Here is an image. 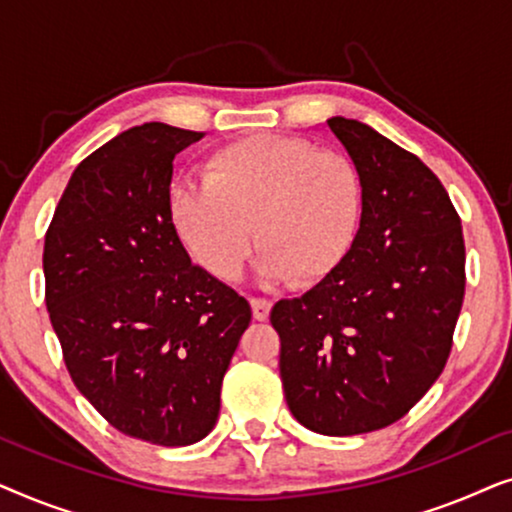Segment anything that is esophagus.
I'll use <instances>...</instances> for the list:
<instances>
[{
    "label": "esophagus",
    "mask_w": 512,
    "mask_h": 512,
    "mask_svg": "<svg viewBox=\"0 0 512 512\" xmlns=\"http://www.w3.org/2000/svg\"><path fill=\"white\" fill-rule=\"evenodd\" d=\"M270 307L272 303L265 298H251V312H254L256 321H265L270 317Z\"/></svg>",
    "instance_id": "esophagus-1"
}]
</instances>
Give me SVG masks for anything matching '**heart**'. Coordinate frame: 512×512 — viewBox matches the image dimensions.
<instances>
[{"instance_id":"obj_1","label":"heart","mask_w":512,"mask_h":512,"mask_svg":"<svg viewBox=\"0 0 512 512\" xmlns=\"http://www.w3.org/2000/svg\"><path fill=\"white\" fill-rule=\"evenodd\" d=\"M361 214L363 184L352 160L284 135L223 144L202 163V184L179 181L170 191L179 240L219 279L240 275L254 228L263 277L319 282L345 261Z\"/></svg>"}]
</instances>
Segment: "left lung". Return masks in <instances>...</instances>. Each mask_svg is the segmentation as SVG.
<instances>
[{
	"mask_svg": "<svg viewBox=\"0 0 512 512\" xmlns=\"http://www.w3.org/2000/svg\"><path fill=\"white\" fill-rule=\"evenodd\" d=\"M326 123L361 174V223L345 261L275 303L270 321L293 417L356 436L398 422L443 373L466 249L457 209L422 160L354 118Z\"/></svg>",
	"mask_w": 512,
	"mask_h": 512,
	"instance_id": "8db88e82",
	"label": "left lung"
}]
</instances>
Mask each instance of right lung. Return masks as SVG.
Segmentation results:
<instances>
[{"instance_id": "add662e5", "label": "right lung", "mask_w": 512, "mask_h": 512, "mask_svg": "<svg viewBox=\"0 0 512 512\" xmlns=\"http://www.w3.org/2000/svg\"><path fill=\"white\" fill-rule=\"evenodd\" d=\"M205 132L144 123L76 167L44 244L46 307L76 389L125 436L214 429L247 300L193 265L170 216L172 160Z\"/></svg>"}]
</instances>
